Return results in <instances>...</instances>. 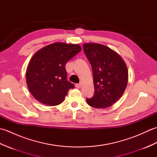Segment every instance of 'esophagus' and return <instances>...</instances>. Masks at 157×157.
I'll list each match as a JSON object with an SVG mask.
<instances>
[{"label": "esophagus", "mask_w": 157, "mask_h": 157, "mask_svg": "<svg viewBox=\"0 0 157 157\" xmlns=\"http://www.w3.org/2000/svg\"><path fill=\"white\" fill-rule=\"evenodd\" d=\"M75 86H76V88H81V86H82V82L79 83V84H75Z\"/></svg>", "instance_id": "34e87169"}]
</instances>
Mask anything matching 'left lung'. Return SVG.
Returning a JSON list of instances; mask_svg holds the SVG:
<instances>
[{
    "label": "left lung",
    "instance_id": "obj_1",
    "mask_svg": "<svg viewBox=\"0 0 157 157\" xmlns=\"http://www.w3.org/2000/svg\"><path fill=\"white\" fill-rule=\"evenodd\" d=\"M83 48L92 67L94 86V96L86 98V101L96 109L111 106L121 98L128 84L125 63L117 53L106 46L86 43Z\"/></svg>",
    "mask_w": 157,
    "mask_h": 157
}]
</instances>
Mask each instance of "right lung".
Here are the masks:
<instances>
[{
    "label": "right lung",
    "instance_id": "obj_1",
    "mask_svg": "<svg viewBox=\"0 0 157 157\" xmlns=\"http://www.w3.org/2000/svg\"><path fill=\"white\" fill-rule=\"evenodd\" d=\"M78 44L57 42L39 50L26 71V82L33 96L42 104L58 105L75 86L67 79L65 65L81 51Z\"/></svg>",
    "mask_w": 157,
    "mask_h": 157
}]
</instances>
